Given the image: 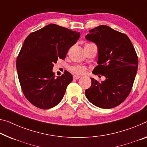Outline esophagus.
I'll return each instance as SVG.
<instances>
[{"label":"esophagus","instance_id":"1","mask_svg":"<svg viewBox=\"0 0 147 147\" xmlns=\"http://www.w3.org/2000/svg\"><path fill=\"white\" fill-rule=\"evenodd\" d=\"M81 77L80 76H78V75H74L73 76V78L75 79V80H77V79H79Z\"/></svg>","mask_w":147,"mask_h":147}]
</instances>
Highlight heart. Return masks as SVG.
<instances>
[{"label":"heart","mask_w":147,"mask_h":147,"mask_svg":"<svg viewBox=\"0 0 147 147\" xmlns=\"http://www.w3.org/2000/svg\"><path fill=\"white\" fill-rule=\"evenodd\" d=\"M87 44H86V45H87ZM71 71L73 73H75L76 74H82L86 73V69L85 67L82 66V65H74V66H73L71 68Z\"/></svg>","instance_id":"b5f03b06"}]
</instances>
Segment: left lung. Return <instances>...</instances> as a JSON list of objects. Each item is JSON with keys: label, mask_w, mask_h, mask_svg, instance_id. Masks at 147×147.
I'll list each match as a JSON object with an SVG mask.
<instances>
[{"label": "left lung", "mask_w": 147, "mask_h": 147, "mask_svg": "<svg viewBox=\"0 0 147 147\" xmlns=\"http://www.w3.org/2000/svg\"><path fill=\"white\" fill-rule=\"evenodd\" d=\"M86 38L98 48V65L92 73L106 77L101 83L91 78L92 85L86 90V97L99 108H114L131 92L138 67L136 50L126 34L107 25L90 30Z\"/></svg>", "instance_id": "obj_1"}]
</instances>
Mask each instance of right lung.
<instances>
[{
    "instance_id": "add662e5",
    "label": "right lung",
    "mask_w": 147,
    "mask_h": 147,
    "mask_svg": "<svg viewBox=\"0 0 147 147\" xmlns=\"http://www.w3.org/2000/svg\"><path fill=\"white\" fill-rule=\"evenodd\" d=\"M80 32L55 24L31 32L25 40L16 60V67L23 95L37 108L48 109L61 101L73 76L65 71L55 78L53 64L65 59Z\"/></svg>"
}]
</instances>
